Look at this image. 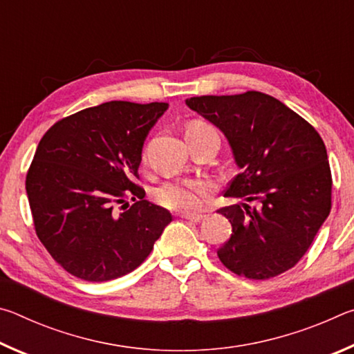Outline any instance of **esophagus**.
Instances as JSON below:
<instances>
[{
	"instance_id": "obj_1",
	"label": "esophagus",
	"mask_w": 354,
	"mask_h": 354,
	"mask_svg": "<svg viewBox=\"0 0 354 354\" xmlns=\"http://www.w3.org/2000/svg\"><path fill=\"white\" fill-rule=\"evenodd\" d=\"M181 218L184 220H190V221H195V223H198L203 218H205V215H198V214H181Z\"/></svg>"
}]
</instances>
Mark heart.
<instances>
[{
    "instance_id": "obj_1",
    "label": "heart",
    "mask_w": 354,
    "mask_h": 354,
    "mask_svg": "<svg viewBox=\"0 0 354 354\" xmlns=\"http://www.w3.org/2000/svg\"><path fill=\"white\" fill-rule=\"evenodd\" d=\"M205 127H207L206 123L196 122L190 124L189 129ZM211 183L200 181V179H195V181L165 183L156 192V200L162 206L173 209V211L194 212L205 206L207 196L211 194Z\"/></svg>"
}]
</instances>
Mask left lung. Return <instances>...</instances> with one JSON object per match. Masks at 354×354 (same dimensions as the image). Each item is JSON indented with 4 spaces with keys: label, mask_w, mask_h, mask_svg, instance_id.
Segmentation results:
<instances>
[{
    "label": "left lung",
    "mask_w": 354,
    "mask_h": 354,
    "mask_svg": "<svg viewBox=\"0 0 354 354\" xmlns=\"http://www.w3.org/2000/svg\"><path fill=\"white\" fill-rule=\"evenodd\" d=\"M226 136L241 173L225 196L248 203L218 209L232 226L221 263L239 277L268 279L295 267L331 211L333 178L320 134L262 92L185 100Z\"/></svg>",
    "instance_id": "obj_1"
}]
</instances>
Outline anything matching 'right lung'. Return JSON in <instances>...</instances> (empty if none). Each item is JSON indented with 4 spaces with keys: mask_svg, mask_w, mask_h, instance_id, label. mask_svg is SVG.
Segmentation results:
<instances>
[{
    "mask_svg": "<svg viewBox=\"0 0 354 354\" xmlns=\"http://www.w3.org/2000/svg\"><path fill=\"white\" fill-rule=\"evenodd\" d=\"M167 107L109 101L59 120L39 142L26 175L35 234L73 277L103 283L131 273L171 221L136 184L143 142Z\"/></svg>",
    "mask_w": 354,
    "mask_h": 354,
    "instance_id": "1",
    "label": "right lung"
}]
</instances>
